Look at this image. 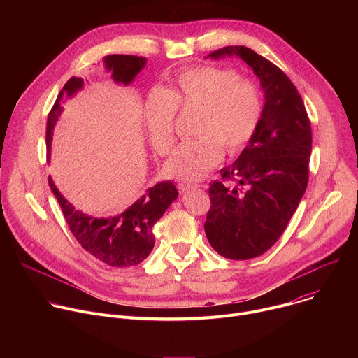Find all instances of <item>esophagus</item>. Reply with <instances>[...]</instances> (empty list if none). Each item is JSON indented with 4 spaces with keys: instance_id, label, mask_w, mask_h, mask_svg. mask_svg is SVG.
Returning <instances> with one entry per match:
<instances>
[{
    "instance_id": "esophagus-1",
    "label": "esophagus",
    "mask_w": 358,
    "mask_h": 358,
    "mask_svg": "<svg viewBox=\"0 0 358 358\" xmlns=\"http://www.w3.org/2000/svg\"><path fill=\"white\" fill-rule=\"evenodd\" d=\"M198 187H199V185H196V184H185V182H181V184L177 185L178 191H180L181 194H184V192H187V191H189V189H192V188H198Z\"/></svg>"
}]
</instances>
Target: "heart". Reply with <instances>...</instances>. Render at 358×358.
<instances>
[{
	"mask_svg": "<svg viewBox=\"0 0 358 358\" xmlns=\"http://www.w3.org/2000/svg\"><path fill=\"white\" fill-rule=\"evenodd\" d=\"M196 110L195 138L182 141L164 164L174 180L206 177L221 157L242 151L257 134L264 113L261 87L229 68L198 65L180 72L162 93H152L143 119L148 140L159 155L174 144L176 112Z\"/></svg>",
	"mask_w": 358,
	"mask_h": 358,
	"instance_id": "heart-1",
	"label": "heart"
}]
</instances>
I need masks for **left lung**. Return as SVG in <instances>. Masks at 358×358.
Listing matches in <instances>:
<instances>
[{
  "instance_id": "1",
  "label": "left lung",
  "mask_w": 358,
  "mask_h": 358,
  "mask_svg": "<svg viewBox=\"0 0 358 358\" xmlns=\"http://www.w3.org/2000/svg\"><path fill=\"white\" fill-rule=\"evenodd\" d=\"M227 55L253 69L265 105L257 134L210 185L203 229L221 257L245 261L271 249L297 210L309 182L312 127L301 96L280 68L246 46H224L208 57Z\"/></svg>"
}]
</instances>
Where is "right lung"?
<instances>
[{
    "label": "right lung",
    "mask_w": 358,
    "mask_h": 358,
    "mask_svg": "<svg viewBox=\"0 0 358 358\" xmlns=\"http://www.w3.org/2000/svg\"><path fill=\"white\" fill-rule=\"evenodd\" d=\"M106 68L117 83L129 85L144 68L145 58L134 55H108ZM82 78H71L59 92L46 122V150L49 155L54 126L62 113L64 97L72 96L82 89ZM50 191L54 192L65 221L80 246L100 262L113 268H130L144 261L152 246L155 235L152 227L163 217L170 203L177 198L178 191L171 181H160L150 187L124 213L110 218H93L75 210L49 178Z\"/></svg>",
    "instance_id": "right-lung-1"
}]
</instances>
